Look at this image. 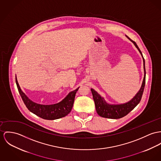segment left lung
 Here are the masks:
<instances>
[{"instance_id":"8db88e82","label":"left lung","mask_w":161,"mask_h":161,"mask_svg":"<svg viewBox=\"0 0 161 161\" xmlns=\"http://www.w3.org/2000/svg\"><path fill=\"white\" fill-rule=\"evenodd\" d=\"M136 47V48L140 53L142 56L143 57L142 53L140 50L139 49L138 47L137 46L136 43L131 40L129 37L126 36ZM143 68H144V78L143 80L142 85L140 89V91L137 92L136 96L132 99L130 101L120 105H110L107 103L104 99L99 94L94 91L93 89H91V92L92 94L93 99L95 102L96 109L97 114L100 116L106 118H110V119H119L127 115L130 111H132L136 105L140 102L142 97L145 85V79H146V70H145V59L143 57Z\"/></svg>"}]
</instances>
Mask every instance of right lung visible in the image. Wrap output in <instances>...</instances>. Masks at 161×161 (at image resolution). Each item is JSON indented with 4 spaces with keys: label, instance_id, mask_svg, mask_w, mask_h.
<instances>
[{
    "label": "right lung",
    "instance_id": "right-lung-1",
    "mask_svg": "<svg viewBox=\"0 0 161 161\" xmlns=\"http://www.w3.org/2000/svg\"><path fill=\"white\" fill-rule=\"evenodd\" d=\"M16 83L19 93L27 109L38 116L47 120H54L67 116L72 110L75 97L79 87L70 92L61 102L54 105H45L33 102L21 91L16 76Z\"/></svg>",
    "mask_w": 161,
    "mask_h": 161
}]
</instances>
